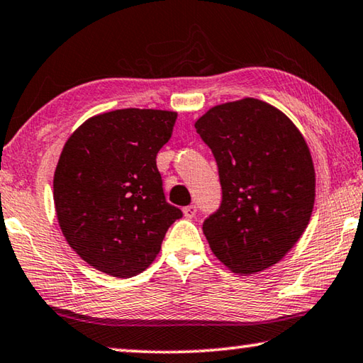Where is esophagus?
<instances>
[{
    "instance_id": "obj_1",
    "label": "esophagus",
    "mask_w": 363,
    "mask_h": 363,
    "mask_svg": "<svg viewBox=\"0 0 363 363\" xmlns=\"http://www.w3.org/2000/svg\"><path fill=\"white\" fill-rule=\"evenodd\" d=\"M182 211H184V216L189 218V220H192V218H194L195 215H197V206H195V205L184 206Z\"/></svg>"
}]
</instances>
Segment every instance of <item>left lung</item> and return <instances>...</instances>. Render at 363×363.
<instances>
[{
	"label": "left lung",
	"mask_w": 363,
	"mask_h": 363,
	"mask_svg": "<svg viewBox=\"0 0 363 363\" xmlns=\"http://www.w3.org/2000/svg\"><path fill=\"white\" fill-rule=\"evenodd\" d=\"M195 129L216 160L223 192L220 208L203 221L211 252L240 274L273 267L313 210L315 169L302 134L255 99L211 108Z\"/></svg>",
	"instance_id": "8db88e82"
}]
</instances>
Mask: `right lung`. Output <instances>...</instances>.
I'll list each match as a JSON object with an SVG mask.
<instances>
[{"label":"right lung","mask_w":363,"mask_h":363,"mask_svg":"<svg viewBox=\"0 0 363 363\" xmlns=\"http://www.w3.org/2000/svg\"><path fill=\"white\" fill-rule=\"evenodd\" d=\"M176 118L116 109L85 121L67 139L55 171V208L67 244L90 267L116 278L145 272L182 216L166 202L157 168Z\"/></svg>","instance_id":"obj_1"}]
</instances>
